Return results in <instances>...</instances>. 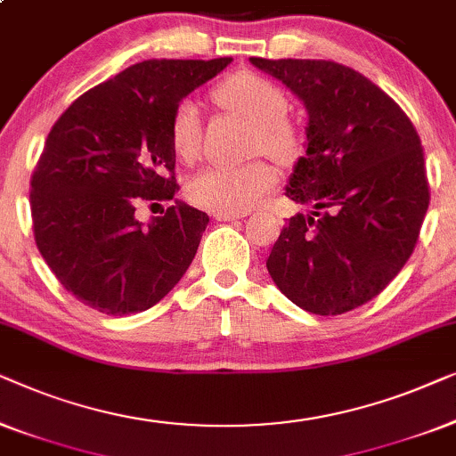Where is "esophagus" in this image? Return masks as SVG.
I'll return each mask as SVG.
<instances>
[{
	"mask_svg": "<svg viewBox=\"0 0 456 456\" xmlns=\"http://www.w3.org/2000/svg\"><path fill=\"white\" fill-rule=\"evenodd\" d=\"M246 215L248 213H215V219L216 221H237Z\"/></svg>",
	"mask_w": 456,
	"mask_h": 456,
	"instance_id": "1",
	"label": "esophagus"
}]
</instances>
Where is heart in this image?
<instances>
[{"label": "heart", "mask_w": 456, "mask_h": 456, "mask_svg": "<svg viewBox=\"0 0 456 456\" xmlns=\"http://www.w3.org/2000/svg\"><path fill=\"white\" fill-rule=\"evenodd\" d=\"M215 101L229 111L240 113L254 124L252 149L274 159H291L299 151V134L283 115L287 99L283 91L258 74L240 72L229 76L213 91ZM202 138V119L191 99L177 102L171 118V142L182 159L198 152ZM277 173L266 163L208 165L188 183L190 200L215 213H243L273 190Z\"/></svg>", "instance_id": "1"}]
</instances>
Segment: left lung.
Masks as SVG:
<instances>
[{"label": "left lung", "instance_id": "1", "mask_svg": "<svg viewBox=\"0 0 456 456\" xmlns=\"http://www.w3.org/2000/svg\"><path fill=\"white\" fill-rule=\"evenodd\" d=\"M249 61L307 109L305 157L285 194L312 210L281 231L268 273L301 310H355L399 274L418 243L429 204L421 140L382 88L343 63Z\"/></svg>", "mask_w": 456, "mask_h": 456}]
</instances>
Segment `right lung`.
Masks as SVG:
<instances>
[{
    "instance_id": "obj_1",
    "label": "right lung",
    "mask_w": 456,
    "mask_h": 456,
    "mask_svg": "<svg viewBox=\"0 0 456 456\" xmlns=\"http://www.w3.org/2000/svg\"><path fill=\"white\" fill-rule=\"evenodd\" d=\"M229 63H134L80 94L51 127L30 179L35 241L85 305L107 316L144 312L188 271L208 215L175 200L144 227L134 213L140 200H173V111Z\"/></svg>"
}]
</instances>
